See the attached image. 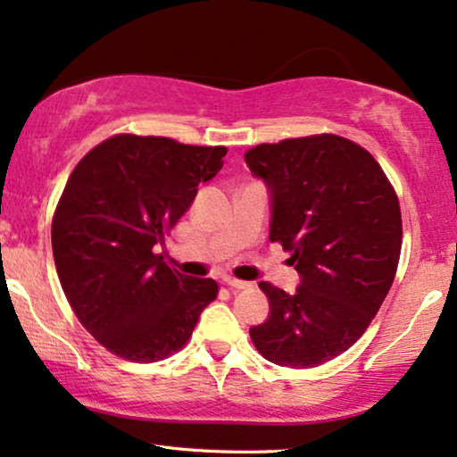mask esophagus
I'll use <instances>...</instances> for the list:
<instances>
[{
  "label": "esophagus",
  "instance_id": "esophagus-1",
  "mask_svg": "<svg viewBox=\"0 0 457 457\" xmlns=\"http://www.w3.org/2000/svg\"><path fill=\"white\" fill-rule=\"evenodd\" d=\"M224 285L228 287V289H237V291H241V289H249V283H245V280H239V278H224Z\"/></svg>",
  "mask_w": 457,
  "mask_h": 457
}]
</instances>
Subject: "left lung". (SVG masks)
<instances>
[{
    "mask_svg": "<svg viewBox=\"0 0 457 457\" xmlns=\"http://www.w3.org/2000/svg\"><path fill=\"white\" fill-rule=\"evenodd\" d=\"M245 162L272 193L270 241L302 274L293 295L260 283L270 316L249 337L272 364L320 366L366 333L391 289L403 235L397 193L372 154L339 135L260 143Z\"/></svg>",
    "mask_w": 457,
    "mask_h": 457,
    "instance_id": "left-lung-1",
    "label": "left lung"
}]
</instances>
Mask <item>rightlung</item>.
Returning <instances> with one entry per match:
<instances>
[{
    "mask_svg": "<svg viewBox=\"0 0 457 457\" xmlns=\"http://www.w3.org/2000/svg\"><path fill=\"white\" fill-rule=\"evenodd\" d=\"M227 147L120 133L74 166L52 220L62 289L80 324L118 358L158 361L187 345L214 278H191L155 245L214 179Z\"/></svg>",
    "mask_w": 457,
    "mask_h": 457,
    "instance_id": "obj_1",
    "label": "right lung"
}]
</instances>
